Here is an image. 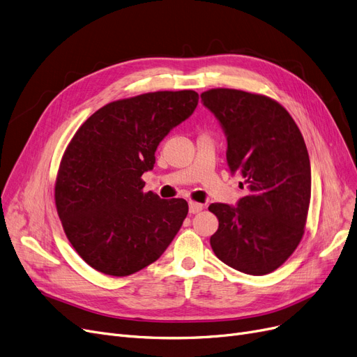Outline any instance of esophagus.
<instances>
[{
	"mask_svg": "<svg viewBox=\"0 0 357 357\" xmlns=\"http://www.w3.org/2000/svg\"><path fill=\"white\" fill-rule=\"evenodd\" d=\"M204 208V206L202 203H197V202H190V213H199Z\"/></svg>",
	"mask_w": 357,
	"mask_h": 357,
	"instance_id": "esophagus-1",
	"label": "esophagus"
}]
</instances>
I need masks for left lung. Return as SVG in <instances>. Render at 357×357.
I'll return each instance as SVG.
<instances>
[{"label": "left lung", "instance_id": "obj_1", "mask_svg": "<svg viewBox=\"0 0 357 357\" xmlns=\"http://www.w3.org/2000/svg\"><path fill=\"white\" fill-rule=\"evenodd\" d=\"M202 101L225 130L229 170L248 188L236 207L208 206L219 220L210 245L236 271L271 273L305 234L312 190L305 139L294 119L266 96L215 88L204 91Z\"/></svg>", "mask_w": 357, "mask_h": 357}]
</instances>
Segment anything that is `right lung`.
Listing matches in <instances>:
<instances>
[{
	"label": "right lung",
	"instance_id": "add662e5",
	"mask_svg": "<svg viewBox=\"0 0 357 357\" xmlns=\"http://www.w3.org/2000/svg\"><path fill=\"white\" fill-rule=\"evenodd\" d=\"M199 104L191 89L105 104L76 130L57 172L54 200L66 236L91 268L128 276L160 257L188 203L144 192L157 145Z\"/></svg>",
	"mask_w": 357,
	"mask_h": 357
}]
</instances>
